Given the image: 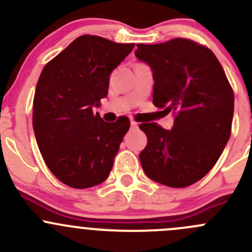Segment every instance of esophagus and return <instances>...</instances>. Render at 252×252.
Instances as JSON below:
<instances>
[{
  "instance_id": "esophagus-1",
  "label": "esophagus",
  "mask_w": 252,
  "mask_h": 252,
  "mask_svg": "<svg viewBox=\"0 0 252 252\" xmlns=\"http://www.w3.org/2000/svg\"><path fill=\"white\" fill-rule=\"evenodd\" d=\"M130 126L131 129H138V123L135 121H130Z\"/></svg>"
}]
</instances>
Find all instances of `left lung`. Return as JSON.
Listing matches in <instances>:
<instances>
[{
    "mask_svg": "<svg viewBox=\"0 0 252 252\" xmlns=\"http://www.w3.org/2000/svg\"><path fill=\"white\" fill-rule=\"evenodd\" d=\"M154 73V105L174 113L172 130L141 123L147 145L139 155L150 179L187 188L212 169L229 140L234 93L208 47L189 39L136 45Z\"/></svg>",
    "mask_w": 252,
    "mask_h": 252,
    "instance_id": "8db88e82",
    "label": "left lung"
}]
</instances>
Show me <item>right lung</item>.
<instances>
[{"label": "right lung", "instance_id": "1", "mask_svg": "<svg viewBox=\"0 0 252 252\" xmlns=\"http://www.w3.org/2000/svg\"><path fill=\"white\" fill-rule=\"evenodd\" d=\"M134 46L81 35L40 74L32 128L48 169L68 187H95L110 174L130 122L128 117H119L114 123L103 122L93 107L107 96L112 70Z\"/></svg>", "mask_w": 252, "mask_h": 252}]
</instances>
